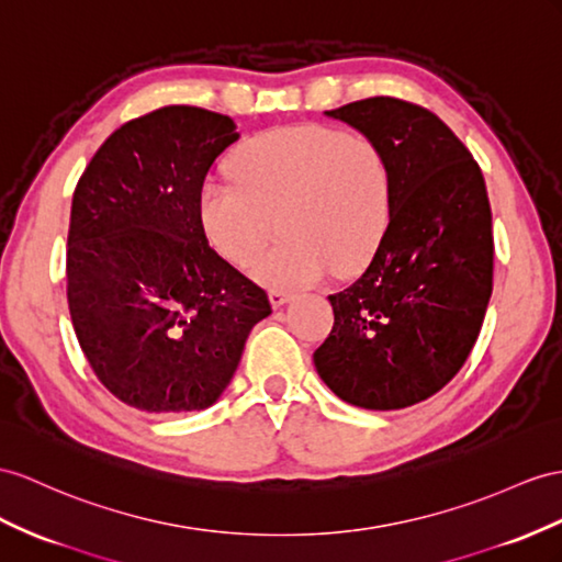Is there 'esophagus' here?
<instances>
[{
  "label": "esophagus",
  "mask_w": 562,
  "mask_h": 562,
  "mask_svg": "<svg viewBox=\"0 0 562 562\" xmlns=\"http://www.w3.org/2000/svg\"><path fill=\"white\" fill-rule=\"evenodd\" d=\"M292 299V294L290 292H282V290H270L268 292V301H270V306L272 308H280V306H284L286 301Z\"/></svg>",
  "instance_id": "1"
}]
</instances>
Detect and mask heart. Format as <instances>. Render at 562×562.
Masks as SVG:
<instances>
[{"mask_svg":"<svg viewBox=\"0 0 562 562\" xmlns=\"http://www.w3.org/2000/svg\"><path fill=\"white\" fill-rule=\"evenodd\" d=\"M233 184L206 182L196 221L209 249L249 266L278 227L284 237L251 276L276 290L356 276L378 254L392 221V170L361 133L301 123L256 135L229 156Z\"/></svg>","mask_w":562,"mask_h":562,"instance_id":"1","label":"heart"}]
</instances>
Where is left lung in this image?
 Masks as SVG:
<instances>
[{"label":"left lung","instance_id":"obj_1","mask_svg":"<svg viewBox=\"0 0 562 562\" xmlns=\"http://www.w3.org/2000/svg\"><path fill=\"white\" fill-rule=\"evenodd\" d=\"M325 116L375 139L392 170V221L368 270L329 294L335 325L313 353L341 401L398 411L437 394L477 341L494 280L482 170L435 113L370 97Z\"/></svg>","mask_w":562,"mask_h":562}]
</instances>
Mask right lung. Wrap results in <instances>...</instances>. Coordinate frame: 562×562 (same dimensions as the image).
I'll use <instances>...</instances> for the list:
<instances>
[{"label":"right lung","mask_w":562,"mask_h":562,"mask_svg":"<svg viewBox=\"0 0 562 562\" xmlns=\"http://www.w3.org/2000/svg\"><path fill=\"white\" fill-rule=\"evenodd\" d=\"M223 113L164 106L127 121L78 180L68 227V308L106 390L147 413L204 411L233 380L261 286L201 235L196 196L239 139Z\"/></svg>","instance_id":"1"}]
</instances>
